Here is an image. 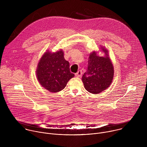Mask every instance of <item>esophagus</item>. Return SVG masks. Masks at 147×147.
I'll use <instances>...</instances> for the list:
<instances>
[{
	"instance_id": "obj_1",
	"label": "esophagus",
	"mask_w": 147,
	"mask_h": 147,
	"mask_svg": "<svg viewBox=\"0 0 147 147\" xmlns=\"http://www.w3.org/2000/svg\"><path fill=\"white\" fill-rule=\"evenodd\" d=\"M82 71H81V70H78L76 74H75V75H76V77H81V76H82Z\"/></svg>"
}]
</instances>
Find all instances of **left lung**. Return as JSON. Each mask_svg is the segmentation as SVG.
Segmentation results:
<instances>
[{"label": "left lung", "mask_w": 147, "mask_h": 147, "mask_svg": "<svg viewBox=\"0 0 147 147\" xmlns=\"http://www.w3.org/2000/svg\"><path fill=\"white\" fill-rule=\"evenodd\" d=\"M102 50L107 56H98L95 52L90 54L88 68L82 77L86 90L95 94L104 91L110 86L114 75L113 66L108 57V51L103 48Z\"/></svg>", "instance_id": "8db88e82"}]
</instances>
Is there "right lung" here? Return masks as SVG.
Masks as SVG:
<instances>
[{
  "label": "right lung",
  "instance_id": "right-lung-1",
  "mask_svg": "<svg viewBox=\"0 0 147 147\" xmlns=\"http://www.w3.org/2000/svg\"><path fill=\"white\" fill-rule=\"evenodd\" d=\"M62 50L56 53L47 52L41 57L36 70L40 84L52 92L63 90L74 74L70 72V63L64 58Z\"/></svg>",
  "mask_w": 147,
  "mask_h": 147
}]
</instances>
